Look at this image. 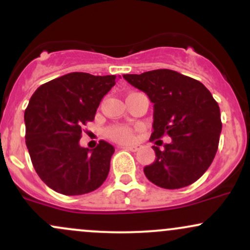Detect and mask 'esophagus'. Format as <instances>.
Segmentation results:
<instances>
[{
    "label": "esophagus",
    "instance_id": "obj_1",
    "mask_svg": "<svg viewBox=\"0 0 250 250\" xmlns=\"http://www.w3.org/2000/svg\"><path fill=\"white\" fill-rule=\"evenodd\" d=\"M122 147L126 150H131V151H137V150H138V146H124Z\"/></svg>",
    "mask_w": 250,
    "mask_h": 250
}]
</instances>
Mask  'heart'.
<instances>
[{
    "label": "heart",
    "mask_w": 250,
    "mask_h": 250,
    "mask_svg": "<svg viewBox=\"0 0 250 250\" xmlns=\"http://www.w3.org/2000/svg\"><path fill=\"white\" fill-rule=\"evenodd\" d=\"M106 136L119 143H127L133 139V130L127 125H114L107 128Z\"/></svg>",
    "instance_id": "1"
}]
</instances>
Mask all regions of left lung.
Instances as JSON below:
<instances>
[{
	"mask_svg": "<svg viewBox=\"0 0 250 250\" xmlns=\"http://www.w3.org/2000/svg\"><path fill=\"white\" fill-rule=\"evenodd\" d=\"M123 77L154 104L150 141L165 135L171 138L165 149L152 146L156 158L144 168L146 176L167 189L192 185L208 170L218 149L221 111L210 90L197 80L169 69Z\"/></svg>",
	"mask_w": 250,
	"mask_h": 250,
	"instance_id": "left-lung-1",
	"label": "left lung"
}]
</instances>
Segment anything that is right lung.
I'll return each mask as SVG.
<instances>
[{"label":"right lung","instance_id":"obj_1","mask_svg":"<svg viewBox=\"0 0 250 250\" xmlns=\"http://www.w3.org/2000/svg\"><path fill=\"white\" fill-rule=\"evenodd\" d=\"M117 76L70 72L44 83L25 111L26 146L39 178L56 192L80 195L95 190L109 171L113 146H80L82 127L93 122Z\"/></svg>","mask_w":250,"mask_h":250}]
</instances>
